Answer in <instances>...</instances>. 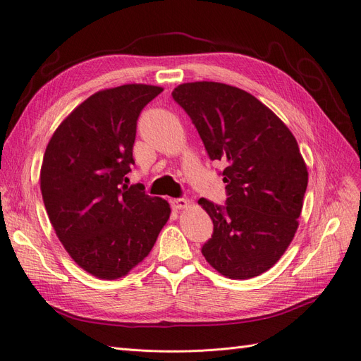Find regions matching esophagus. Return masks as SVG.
<instances>
[{
    "label": "esophagus",
    "mask_w": 361,
    "mask_h": 361,
    "mask_svg": "<svg viewBox=\"0 0 361 361\" xmlns=\"http://www.w3.org/2000/svg\"><path fill=\"white\" fill-rule=\"evenodd\" d=\"M170 203H171V207H173L174 211L185 209V207L188 206V200L183 199V197H180V199H173Z\"/></svg>",
    "instance_id": "1"
}]
</instances>
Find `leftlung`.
<instances>
[{
	"instance_id": "1",
	"label": "left lung",
	"mask_w": 361,
	"mask_h": 361,
	"mask_svg": "<svg viewBox=\"0 0 361 361\" xmlns=\"http://www.w3.org/2000/svg\"><path fill=\"white\" fill-rule=\"evenodd\" d=\"M221 161L226 204L200 199L214 223L202 247L220 274L245 280L268 271L297 232L309 173L288 126L253 94L221 82L180 84L171 93Z\"/></svg>"
}]
</instances>
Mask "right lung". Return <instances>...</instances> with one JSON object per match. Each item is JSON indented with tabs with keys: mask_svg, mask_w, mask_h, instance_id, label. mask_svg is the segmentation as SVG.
Segmentation results:
<instances>
[{
	"mask_svg": "<svg viewBox=\"0 0 361 361\" xmlns=\"http://www.w3.org/2000/svg\"><path fill=\"white\" fill-rule=\"evenodd\" d=\"M161 87L125 84L92 94L63 120L47 146L40 190L69 256L97 279L114 280L157 243L170 204L126 174L135 164L137 120Z\"/></svg>",
	"mask_w": 361,
	"mask_h": 361,
	"instance_id": "obj_1",
	"label": "right lung"
}]
</instances>
